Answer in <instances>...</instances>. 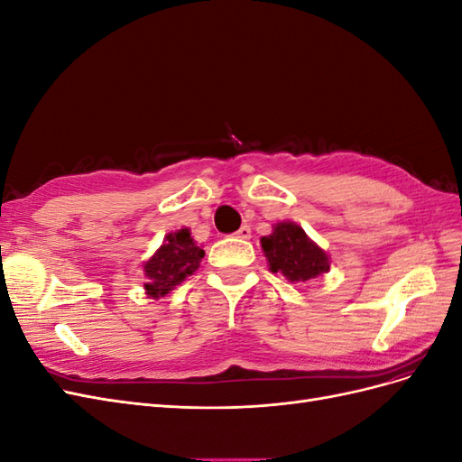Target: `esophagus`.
Returning <instances> with one entry per match:
<instances>
[{
  "mask_svg": "<svg viewBox=\"0 0 462 462\" xmlns=\"http://www.w3.org/2000/svg\"><path fill=\"white\" fill-rule=\"evenodd\" d=\"M236 236H239V239H250V227L243 226L239 231H236Z\"/></svg>",
  "mask_w": 462,
  "mask_h": 462,
  "instance_id": "esophagus-1",
  "label": "esophagus"
}]
</instances>
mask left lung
<instances>
[{
  "label": "left lung",
  "instance_id": "left-lung-1",
  "mask_svg": "<svg viewBox=\"0 0 462 462\" xmlns=\"http://www.w3.org/2000/svg\"><path fill=\"white\" fill-rule=\"evenodd\" d=\"M260 243L270 270L283 273L291 282H306L329 270L328 254L295 223H277L273 233L262 236Z\"/></svg>",
  "mask_w": 462,
  "mask_h": 462
}]
</instances>
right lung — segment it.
Instances as JSON below:
<instances>
[{
    "mask_svg": "<svg viewBox=\"0 0 462 462\" xmlns=\"http://www.w3.org/2000/svg\"><path fill=\"white\" fill-rule=\"evenodd\" d=\"M204 250L194 245L190 231L180 229L165 236V243L146 263L144 272L148 277L146 292L150 297H165L175 289L187 275L199 270Z\"/></svg>",
    "mask_w": 462,
    "mask_h": 462,
    "instance_id": "add662e5",
    "label": "right lung"
}]
</instances>
